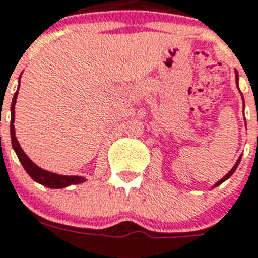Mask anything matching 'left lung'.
<instances>
[{
	"mask_svg": "<svg viewBox=\"0 0 258 258\" xmlns=\"http://www.w3.org/2000/svg\"><path fill=\"white\" fill-rule=\"evenodd\" d=\"M237 78H238V75H236V80H237ZM240 161H241V157L238 158V161H237V163H236V165L233 166V169L230 170V171H229L228 174H226V175H225L224 178H222V179H220V180H218V182H217L216 184H214V187H216V186H218V184H221V183H222V182H225V180L228 179V178H230V176H232V174H233V172L236 171L237 166H238V163H240Z\"/></svg>",
	"mask_w": 258,
	"mask_h": 258,
	"instance_id": "left-lung-1",
	"label": "left lung"
}]
</instances>
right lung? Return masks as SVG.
Returning <instances> with one entry per match:
<instances>
[{"label":"right lung","instance_id":"add662e5","mask_svg":"<svg viewBox=\"0 0 258 258\" xmlns=\"http://www.w3.org/2000/svg\"><path fill=\"white\" fill-rule=\"evenodd\" d=\"M17 93H14L13 101H12V124H10V137H12V146H13L14 151L17 154L18 159L21 162V165L24 166L25 171L30 175V178L33 180H36L37 183L42 184V186H46V187L50 188H62L70 186V184H78L83 183L84 182V178L83 176L78 175H58V174H54V172L46 171V170L40 169L37 165H34L33 162L30 161L28 155H26L22 149L20 147V143H18L17 138H16V131H14V105H16V99H17Z\"/></svg>","mask_w":258,"mask_h":258}]
</instances>
